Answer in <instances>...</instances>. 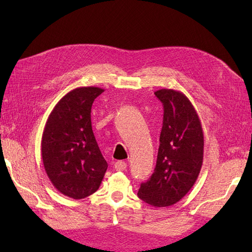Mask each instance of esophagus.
I'll use <instances>...</instances> for the list:
<instances>
[{
    "mask_svg": "<svg viewBox=\"0 0 252 252\" xmlns=\"http://www.w3.org/2000/svg\"><path fill=\"white\" fill-rule=\"evenodd\" d=\"M115 169L117 171H125L126 169V163L125 161H122V160H120V161H117V162H115Z\"/></svg>",
    "mask_w": 252,
    "mask_h": 252,
    "instance_id": "34e87169",
    "label": "esophagus"
}]
</instances>
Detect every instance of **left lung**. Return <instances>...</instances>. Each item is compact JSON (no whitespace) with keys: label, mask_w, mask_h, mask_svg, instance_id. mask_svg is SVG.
Returning <instances> with one entry per match:
<instances>
[{"label":"left lung","mask_w":252,"mask_h":252,"mask_svg":"<svg viewBox=\"0 0 252 252\" xmlns=\"http://www.w3.org/2000/svg\"><path fill=\"white\" fill-rule=\"evenodd\" d=\"M155 95L163 106L157 162L137 195L148 205L160 208L174 205L195 184L202 164L203 133L199 118L184 94L162 89Z\"/></svg>","instance_id":"left-lung-1"}]
</instances>
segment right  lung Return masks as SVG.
<instances>
[{
    "label": "right lung",
    "mask_w": 252,
    "mask_h": 252,
    "mask_svg": "<svg viewBox=\"0 0 252 252\" xmlns=\"http://www.w3.org/2000/svg\"><path fill=\"white\" fill-rule=\"evenodd\" d=\"M103 89L72 90L58 101L47 119L42 136V159L51 182L73 199L98 189L107 161L95 140L91 109Z\"/></svg>",
    "instance_id": "right-lung-1"
}]
</instances>
